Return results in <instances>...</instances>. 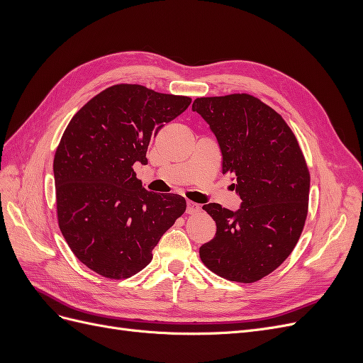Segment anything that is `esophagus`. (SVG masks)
I'll return each instance as SVG.
<instances>
[{
	"instance_id": "esophagus-1",
	"label": "esophagus",
	"mask_w": 363,
	"mask_h": 363,
	"mask_svg": "<svg viewBox=\"0 0 363 363\" xmlns=\"http://www.w3.org/2000/svg\"><path fill=\"white\" fill-rule=\"evenodd\" d=\"M199 211H200V206L196 204V203H194V201L186 203V213L192 215V213H196Z\"/></svg>"
}]
</instances>
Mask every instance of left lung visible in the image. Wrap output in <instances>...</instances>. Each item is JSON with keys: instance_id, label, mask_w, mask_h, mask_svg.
Returning <instances> with one entry per match:
<instances>
[{"instance_id": "1", "label": "left lung", "mask_w": 363, "mask_h": 363, "mask_svg": "<svg viewBox=\"0 0 363 363\" xmlns=\"http://www.w3.org/2000/svg\"><path fill=\"white\" fill-rule=\"evenodd\" d=\"M192 111L215 135L223 174L235 175L242 201L235 212L203 206L216 233L200 257L227 280L257 281L286 260L303 232L311 189L303 152L283 118L251 95L196 98Z\"/></svg>"}]
</instances>
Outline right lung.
<instances>
[{
  "mask_svg": "<svg viewBox=\"0 0 363 363\" xmlns=\"http://www.w3.org/2000/svg\"><path fill=\"white\" fill-rule=\"evenodd\" d=\"M191 101L115 84L86 103L65 130L52 164L59 227L75 257L100 276L127 279L144 269L186 211L177 194L148 192L133 164H147L150 142Z\"/></svg>",
  "mask_w": 363,
  "mask_h": 363,
  "instance_id": "add662e5",
  "label": "right lung"
}]
</instances>
